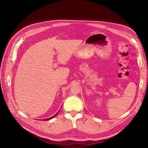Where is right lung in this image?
Wrapping results in <instances>:
<instances>
[{
	"instance_id": "obj_1",
	"label": "right lung",
	"mask_w": 148,
	"mask_h": 148,
	"mask_svg": "<svg viewBox=\"0 0 148 148\" xmlns=\"http://www.w3.org/2000/svg\"><path fill=\"white\" fill-rule=\"evenodd\" d=\"M58 112L55 114V115H54L53 116H52V117H51V118H47V119H43V121H49V120H50V119H53V118H54L55 117V116L58 114Z\"/></svg>"
}]
</instances>
